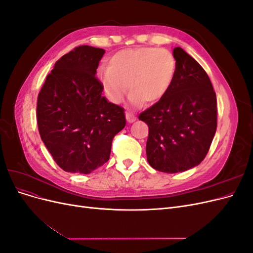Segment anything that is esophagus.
I'll list each match as a JSON object with an SVG mask.
<instances>
[{
	"label": "esophagus",
	"instance_id": "34e87169",
	"mask_svg": "<svg viewBox=\"0 0 253 253\" xmlns=\"http://www.w3.org/2000/svg\"><path fill=\"white\" fill-rule=\"evenodd\" d=\"M126 118L128 122H134L136 120V117L135 115L132 114L131 112H126Z\"/></svg>",
	"mask_w": 253,
	"mask_h": 253
}]
</instances>
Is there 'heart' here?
Instances as JSON below:
<instances>
[{
  "label": "heart",
  "mask_w": 253,
  "mask_h": 253,
  "mask_svg": "<svg viewBox=\"0 0 253 253\" xmlns=\"http://www.w3.org/2000/svg\"><path fill=\"white\" fill-rule=\"evenodd\" d=\"M176 73L173 53L156 47L120 50L109 66L99 68L98 78L104 94L113 103H120L128 90L133 104H154L169 91Z\"/></svg>",
  "instance_id": "obj_1"
}]
</instances>
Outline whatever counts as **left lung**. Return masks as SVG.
<instances>
[{"label": "left lung", "instance_id": "1", "mask_svg": "<svg viewBox=\"0 0 253 253\" xmlns=\"http://www.w3.org/2000/svg\"><path fill=\"white\" fill-rule=\"evenodd\" d=\"M176 73L167 95L139 114L149 126L148 162L155 170L177 173L201 164L217 126L216 95L201 64L175 47Z\"/></svg>", "mask_w": 253, "mask_h": 253}]
</instances>
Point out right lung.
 Here are the masks:
<instances>
[{
  "mask_svg": "<svg viewBox=\"0 0 253 253\" xmlns=\"http://www.w3.org/2000/svg\"><path fill=\"white\" fill-rule=\"evenodd\" d=\"M104 49L81 45L61 57L38 95L37 122L61 169L88 174L110 159L125 110L102 96L96 70Z\"/></svg>",
  "mask_w": 253,
  "mask_h": 253,
  "instance_id": "right-lung-1",
  "label": "right lung"
}]
</instances>
